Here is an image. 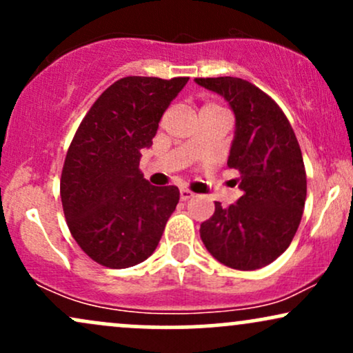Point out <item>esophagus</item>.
I'll list each match as a JSON object with an SVG mask.
<instances>
[{
  "instance_id": "obj_1",
  "label": "esophagus",
  "mask_w": 353,
  "mask_h": 353,
  "mask_svg": "<svg viewBox=\"0 0 353 353\" xmlns=\"http://www.w3.org/2000/svg\"><path fill=\"white\" fill-rule=\"evenodd\" d=\"M179 194H181V201H189V199H192V197H194V194L188 189H181Z\"/></svg>"
}]
</instances>
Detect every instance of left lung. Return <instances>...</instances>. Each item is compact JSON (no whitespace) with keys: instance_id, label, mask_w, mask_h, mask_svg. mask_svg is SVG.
<instances>
[{"instance_id":"left-lung-1","label":"left lung","mask_w":353,"mask_h":353,"mask_svg":"<svg viewBox=\"0 0 353 353\" xmlns=\"http://www.w3.org/2000/svg\"><path fill=\"white\" fill-rule=\"evenodd\" d=\"M228 101L236 131L228 165L241 172L244 194L201 224L205 249L237 270L269 265L290 245L301 224L307 177L301 145L282 109L264 91L241 78H196Z\"/></svg>"}]
</instances>
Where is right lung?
I'll use <instances>...</instances> for the list:
<instances>
[{"label": "right lung", "mask_w": 353, "mask_h": 353, "mask_svg": "<svg viewBox=\"0 0 353 353\" xmlns=\"http://www.w3.org/2000/svg\"><path fill=\"white\" fill-rule=\"evenodd\" d=\"M188 81H116L76 131L61 174V202L74 241L101 265L125 269L144 262L179 202L176 185L156 188L144 179L139 161Z\"/></svg>", "instance_id": "add662e5"}]
</instances>
